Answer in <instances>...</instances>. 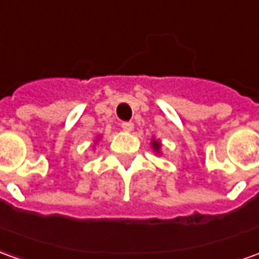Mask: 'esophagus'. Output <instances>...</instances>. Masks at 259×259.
Returning a JSON list of instances; mask_svg holds the SVG:
<instances>
[{"instance_id":"obj_1","label":"esophagus","mask_w":259,"mask_h":259,"mask_svg":"<svg viewBox=\"0 0 259 259\" xmlns=\"http://www.w3.org/2000/svg\"><path fill=\"white\" fill-rule=\"evenodd\" d=\"M122 129L124 130V132H132L133 130V127H135V124L132 123V122H122Z\"/></svg>"}]
</instances>
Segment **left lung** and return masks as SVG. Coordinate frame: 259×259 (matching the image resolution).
Returning <instances> with one entry per match:
<instances>
[{
  "mask_svg": "<svg viewBox=\"0 0 259 259\" xmlns=\"http://www.w3.org/2000/svg\"><path fill=\"white\" fill-rule=\"evenodd\" d=\"M153 147H154L155 151H158V150H160V143L154 142V143H153Z\"/></svg>",
  "mask_w": 259,
  "mask_h": 259,
  "instance_id": "8db88e82",
  "label": "left lung"
}]
</instances>
